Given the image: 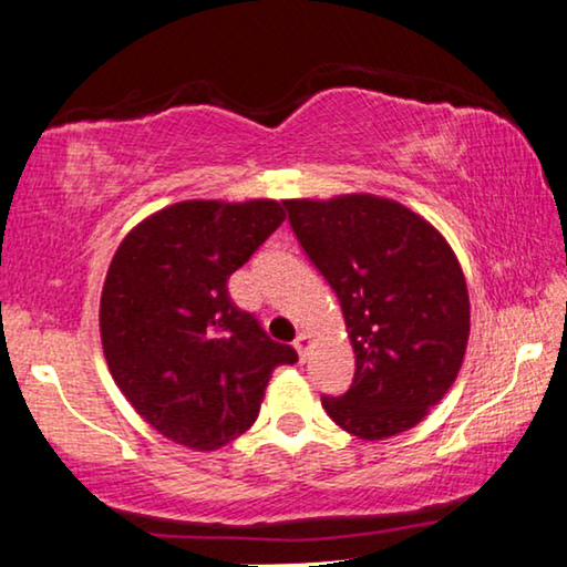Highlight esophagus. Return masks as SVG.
Returning <instances> with one entry per match:
<instances>
[{
  "instance_id": "esophagus-1",
  "label": "esophagus",
  "mask_w": 567,
  "mask_h": 567,
  "mask_svg": "<svg viewBox=\"0 0 567 567\" xmlns=\"http://www.w3.org/2000/svg\"><path fill=\"white\" fill-rule=\"evenodd\" d=\"M309 344H311V338H309L307 332H299V334H297V340H293V350L299 352V358H301V360H303V355H307Z\"/></svg>"
}]
</instances>
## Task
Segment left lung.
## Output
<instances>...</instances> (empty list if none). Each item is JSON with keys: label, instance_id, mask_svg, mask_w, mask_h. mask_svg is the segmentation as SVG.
<instances>
[{"label": "left lung", "instance_id": "left-lung-1", "mask_svg": "<svg viewBox=\"0 0 567 567\" xmlns=\"http://www.w3.org/2000/svg\"><path fill=\"white\" fill-rule=\"evenodd\" d=\"M289 223L338 293L355 379L324 396L330 420L358 440L420 424L461 373L471 299L461 260L432 223L375 194L284 199Z\"/></svg>", "mask_w": 567, "mask_h": 567}]
</instances>
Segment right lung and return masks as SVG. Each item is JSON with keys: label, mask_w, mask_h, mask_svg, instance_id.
<instances>
[{"label": "right lung", "mask_w": 567, "mask_h": 567, "mask_svg": "<svg viewBox=\"0 0 567 567\" xmlns=\"http://www.w3.org/2000/svg\"><path fill=\"white\" fill-rule=\"evenodd\" d=\"M286 219L276 199H186L137 223L106 270L100 334L137 414L176 445L219 450L258 420L297 350L237 309L227 278Z\"/></svg>", "instance_id": "obj_1"}]
</instances>
